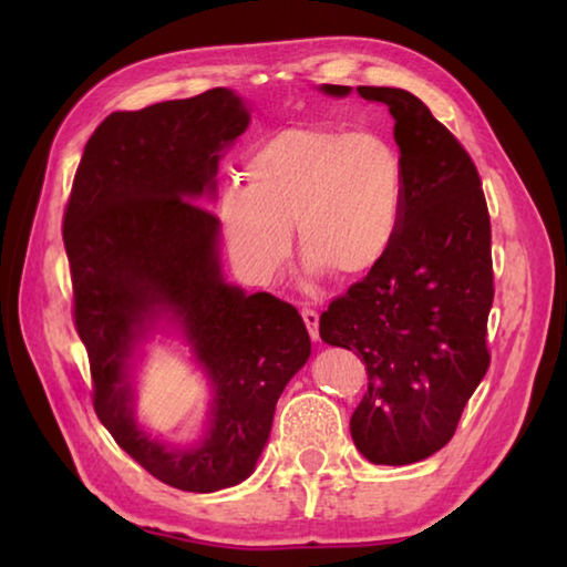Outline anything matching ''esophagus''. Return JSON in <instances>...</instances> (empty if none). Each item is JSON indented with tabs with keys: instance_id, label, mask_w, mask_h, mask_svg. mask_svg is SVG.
Wrapping results in <instances>:
<instances>
[{
	"instance_id": "esophagus-1",
	"label": "esophagus",
	"mask_w": 567,
	"mask_h": 567,
	"mask_svg": "<svg viewBox=\"0 0 567 567\" xmlns=\"http://www.w3.org/2000/svg\"><path fill=\"white\" fill-rule=\"evenodd\" d=\"M302 319H305V323H307V331H309L311 339L319 341V315H317V311L305 307V309H302Z\"/></svg>"
}]
</instances>
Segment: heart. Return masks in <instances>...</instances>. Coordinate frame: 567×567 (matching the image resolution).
I'll list each match as a JSON object with an SVG mask.
<instances>
[{"label":"heart","mask_w":567,"mask_h":567,"mask_svg":"<svg viewBox=\"0 0 567 567\" xmlns=\"http://www.w3.org/2000/svg\"><path fill=\"white\" fill-rule=\"evenodd\" d=\"M246 187H228L219 219L228 252L258 282L282 268L295 226L311 270L358 280L375 270L400 228L404 165L375 131L299 124L248 155Z\"/></svg>","instance_id":"b5f03b06"}]
</instances>
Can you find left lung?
Masks as SVG:
<instances>
[{
	"label": "left lung",
	"mask_w": 567,
	"mask_h": 567,
	"mask_svg": "<svg viewBox=\"0 0 567 567\" xmlns=\"http://www.w3.org/2000/svg\"><path fill=\"white\" fill-rule=\"evenodd\" d=\"M358 94L394 116L402 216L388 256L333 299L319 336L365 363L368 392L351 416L358 451L378 465H409L453 439L489 368V212L473 158L424 102L396 87L363 84Z\"/></svg>",
	"instance_id": "left-lung-1"
}]
</instances>
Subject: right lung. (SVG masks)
Instances as JSON below:
<instances>
[{"mask_svg": "<svg viewBox=\"0 0 567 567\" xmlns=\"http://www.w3.org/2000/svg\"><path fill=\"white\" fill-rule=\"evenodd\" d=\"M248 122L224 87L110 114L84 146L63 216L94 412L141 467L185 492L231 487L252 473L275 404L311 353L292 305L224 282L219 219L197 204L216 189L221 148ZM161 313L181 321L215 384L210 426L189 450L153 442L130 412L127 360Z\"/></svg>", "mask_w": 567, "mask_h": 567, "instance_id": "right-lung-1", "label": "right lung"}]
</instances>
